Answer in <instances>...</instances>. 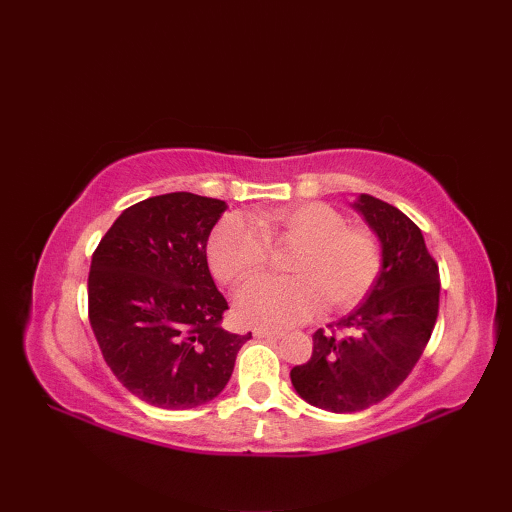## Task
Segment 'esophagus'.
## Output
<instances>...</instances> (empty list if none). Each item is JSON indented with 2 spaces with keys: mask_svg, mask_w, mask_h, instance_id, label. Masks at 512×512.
<instances>
[{
  "mask_svg": "<svg viewBox=\"0 0 512 512\" xmlns=\"http://www.w3.org/2000/svg\"><path fill=\"white\" fill-rule=\"evenodd\" d=\"M257 339H273V341H277V339H281V332H273V330H264V328H257L255 332H253Z\"/></svg>",
  "mask_w": 512,
  "mask_h": 512,
  "instance_id": "esophagus-1",
  "label": "esophagus"
}]
</instances>
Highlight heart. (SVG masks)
I'll return each instance as SVG.
<instances>
[{
	"label": "heart",
	"instance_id": "1",
	"mask_svg": "<svg viewBox=\"0 0 512 512\" xmlns=\"http://www.w3.org/2000/svg\"><path fill=\"white\" fill-rule=\"evenodd\" d=\"M268 242L295 244L288 279L259 277L235 297V317L264 330H284L306 321L323 301L328 310L356 306L380 273L376 237L347 226L345 215L323 202L286 209L228 215L209 237V266L217 281L239 286L255 277L268 259Z\"/></svg>",
	"mask_w": 512,
	"mask_h": 512
}]
</instances>
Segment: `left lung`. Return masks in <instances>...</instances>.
Wrapping results in <instances>:
<instances>
[{"instance_id": "obj_1", "label": "left lung", "mask_w": 512, "mask_h": 512, "mask_svg": "<svg viewBox=\"0 0 512 512\" xmlns=\"http://www.w3.org/2000/svg\"><path fill=\"white\" fill-rule=\"evenodd\" d=\"M354 209L380 242V273L363 303L343 317L345 334L317 330L308 363L292 367L297 394L334 413L363 411L385 400L427 347L440 306V275L420 228L374 195Z\"/></svg>"}]
</instances>
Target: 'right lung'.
I'll return each instance as SVG.
<instances>
[{"label":"right lung","instance_id":"1","mask_svg":"<svg viewBox=\"0 0 512 512\" xmlns=\"http://www.w3.org/2000/svg\"><path fill=\"white\" fill-rule=\"evenodd\" d=\"M226 202L156 195L116 217L92 255L90 325L114 376L160 409L213 400L248 334L220 328L228 310L206 262Z\"/></svg>","mask_w":512,"mask_h":512}]
</instances>
